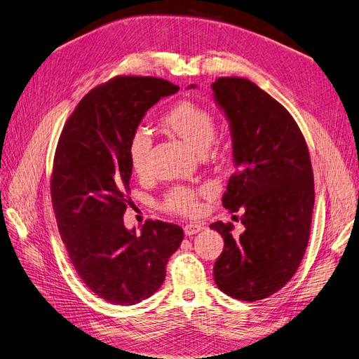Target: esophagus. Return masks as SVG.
<instances>
[{"label": "esophagus", "instance_id": "34e87169", "mask_svg": "<svg viewBox=\"0 0 359 359\" xmlns=\"http://www.w3.org/2000/svg\"><path fill=\"white\" fill-rule=\"evenodd\" d=\"M203 229V224L201 223H187L186 226H184V233H186L187 236H191L194 233H198Z\"/></svg>", "mask_w": 359, "mask_h": 359}]
</instances>
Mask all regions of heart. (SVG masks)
<instances>
[{
    "label": "heart",
    "instance_id": "obj_1",
    "mask_svg": "<svg viewBox=\"0 0 359 359\" xmlns=\"http://www.w3.org/2000/svg\"><path fill=\"white\" fill-rule=\"evenodd\" d=\"M165 124L173 133L198 153L210 147L215 136V118L210 109L189 100L173 104L168 114L163 116ZM151 137L145 128H137L127 145V157L136 175L147 172V161L151 149ZM210 193L208 187L194 190L190 187L172 189L165 201L163 208L170 212L193 215L199 211V196Z\"/></svg>",
    "mask_w": 359,
    "mask_h": 359
}]
</instances>
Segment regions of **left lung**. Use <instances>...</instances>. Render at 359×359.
Here are the masks:
<instances>
[{
    "mask_svg": "<svg viewBox=\"0 0 359 359\" xmlns=\"http://www.w3.org/2000/svg\"><path fill=\"white\" fill-rule=\"evenodd\" d=\"M211 88L229 119L236 166L222 202L231 212L244 211L245 226L238 238L231 223L210 226L224 240L214 280L226 295L253 302L283 287L306 253L314 205L311 161L295 119L256 83L219 78Z\"/></svg>",
    "mask_w": 359,
    "mask_h": 359,
    "instance_id": "left-lung-1",
    "label": "left lung"
}]
</instances>
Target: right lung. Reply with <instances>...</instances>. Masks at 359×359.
<instances>
[{
	"label": "right lung",
	"mask_w": 359,
	"mask_h": 359,
	"mask_svg": "<svg viewBox=\"0 0 359 359\" xmlns=\"http://www.w3.org/2000/svg\"><path fill=\"white\" fill-rule=\"evenodd\" d=\"M180 86L149 76H116L95 86L64 126L53 158L52 206L76 273L95 295L133 306L158 290L182 243L178 224L148 220L127 229L132 166L128 140L145 112Z\"/></svg>",
	"instance_id": "obj_1"
}]
</instances>
